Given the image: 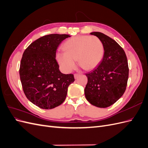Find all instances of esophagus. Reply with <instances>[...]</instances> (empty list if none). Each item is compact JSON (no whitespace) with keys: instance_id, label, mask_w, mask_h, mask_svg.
I'll list each match as a JSON object with an SVG mask.
<instances>
[{"instance_id":"obj_1","label":"esophagus","mask_w":148,"mask_h":148,"mask_svg":"<svg viewBox=\"0 0 148 148\" xmlns=\"http://www.w3.org/2000/svg\"><path fill=\"white\" fill-rule=\"evenodd\" d=\"M79 75V74H78V73H77V74H75L74 75V77H75V78L76 79V78H77L78 77V76Z\"/></svg>"}]
</instances>
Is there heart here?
Listing matches in <instances>:
<instances>
[{"label":"heart","instance_id":"heart-1","mask_svg":"<svg viewBox=\"0 0 148 148\" xmlns=\"http://www.w3.org/2000/svg\"><path fill=\"white\" fill-rule=\"evenodd\" d=\"M64 52L56 54L57 63L64 72L69 73L76 66V60L85 70H92L98 65L104 56V46L96 36H79L71 38L63 44Z\"/></svg>","mask_w":148,"mask_h":148}]
</instances>
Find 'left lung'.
Wrapping results in <instances>:
<instances>
[{
	"instance_id": "1",
	"label": "left lung",
	"mask_w": 148,
	"mask_h": 148,
	"mask_svg": "<svg viewBox=\"0 0 148 148\" xmlns=\"http://www.w3.org/2000/svg\"><path fill=\"white\" fill-rule=\"evenodd\" d=\"M90 34L102 41L104 53L98 65L86 74L88 83L84 95L92 105L106 108L118 101L125 91L129 72L127 58L114 39L100 32Z\"/></svg>"
}]
</instances>
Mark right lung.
<instances>
[{
	"label": "right lung",
	"mask_w": 148,
	"mask_h": 148,
	"mask_svg": "<svg viewBox=\"0 0 148 148\" xmlns=\"http://www.w3.org/2000/svg\"><path fill=\"white\" fill-rule=\"evenodd\" d=\"M69 34H52L36 40L26 48L20 62V77L28 99L43 109H51L65 101L73 75L63 74L56 59V50Z\"/></svg>",
	"instance_id": "1"
}]
</instances>
